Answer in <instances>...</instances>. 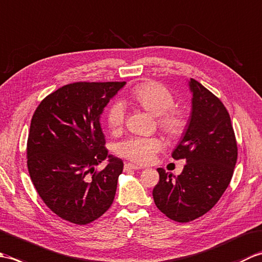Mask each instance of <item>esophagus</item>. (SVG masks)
<instances>
[{
  "label": "esophagus",
  "instance_id": "1",
  "mask_svg": "<svg viewBox=\"0 0 262 262\" xmlns=\"http://www.w3.org/2000/svg\"><path fill=\"white\" fill-rule=\"evenodd\" d=\"M142 169L141 166H138L136 164H133V163H126L124 166V170L125 171H130V170H140Z\"/></svg>",
  "mask_w": 262,
  "mask_h": 262
}]
</instances>
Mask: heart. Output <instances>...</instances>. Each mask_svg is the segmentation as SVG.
I'll return each mask as SVG.
<instances>
[{
	"mask_svg": "<svg viewBox=\"0 0 262 262\" xmlns=\"http://www.w3.org/2000/svg\"><path fill=\"white\" fill-rule=\"evenodd\" d=\"M132 98L147 113L159 117L158 122L162 130L170 136H179L186 127V118L180 110L173 108L174 97L157 82H146L137 85L132 92ZM126 118L125 103L117 100L107 111V124L111 130H119ZM162 143L155 137H129L118 143L117 153L133 162L145 164L151 162Z\"/></svg>",
	"mask_w": 262,
	"mask_h": 262,
	"instance_id": "heart-1",
	"label": "heart"
}]
</instances>
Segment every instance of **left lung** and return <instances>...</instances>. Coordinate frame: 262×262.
I'll return each instance as SVG.
<instances>
[{
	"label": "left lung",
	"instance_id": "1",
	"mask_svg": "<svg viewBox=\"0 0 262 262\" xmlns=\"http://www.w3.org/2000/svg\"><path fill=\"white\" fill-rule=\"evenodd\" d=\"M191 113L181 140L172 152L186 165L178 177L159 168L153 198L162 213L187 223L207 213L229 187L237 159L230 115L224 104L196 80L188 81Z\"/></svg>",
	"mask_w": 262,
	"mask_h": 262
}]
</instances>
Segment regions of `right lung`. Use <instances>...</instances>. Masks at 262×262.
Wrapping results in <instances>:
<instances>
[{"label":"right lung","mask_w":262,"mask_h":262,"mask_svg":"<svg viewBox=\"0 0 262 262\" xmlns=\"http://www.w3.org/2000/svg\"><path fill=\"white\" fill-rule=\"evenodd\" d=\"M126 82H77L51 93L32 116L27 143L31 181L47 207L85 225L113 204L124 163L108 154L100 118ZM105 158L106 168L95 166Z\"/></svg>","instance_id":"obj_1"}]
</instances>
